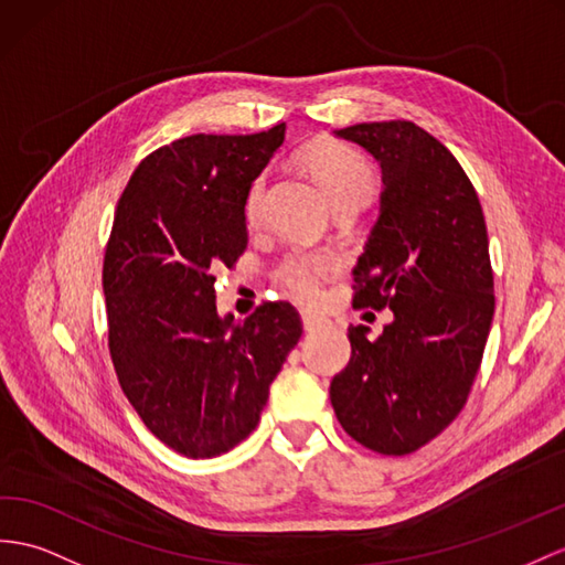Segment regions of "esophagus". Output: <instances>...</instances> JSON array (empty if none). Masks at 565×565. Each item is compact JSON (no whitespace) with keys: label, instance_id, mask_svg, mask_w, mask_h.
Wrapping results in <instances>:
<instances>
[{"label":"esophagus","instance_id":"1","mask_svg":"<svg viewBox=\"0 0 565 565\" xmlns=\"http://www.w3.org/2000/svg\"><path fill=\"white\" fill-rule=\"evenodd\" d=\"M301 323H305V330H319V328H326L328 326V319L323 313H316L311 309H301Z\"/></svg>","mask_w":565,"mask_h":565}]
</instances>
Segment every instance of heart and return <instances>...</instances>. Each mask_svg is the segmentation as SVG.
I'll use <instances>...</instances> for the list:
<instances>
[{
    "instance_id": "b5f03b06",
    "label": "heart",
    "mask_w": 565,
    "mask_h": 565,
    "mask_svg": "<svg viewBox=\"0 0 565 565\" xmlns=\"http://www.w3.org/2000/svg\"><path fill=\"white\" fill-rule=\"evenodd\" d=\"M301 164L319 182L328 203L333 209L360 211L374 194L376 179L371 164L345 143L316 141L301 150ZM266 179L258 177L246 191L244 215L246 223H258L264 215ZM338 270V260L328 254H295L278 268V280L285 290L297 299H313L321 290V282Z\"/></svg>"
}]
</instances>
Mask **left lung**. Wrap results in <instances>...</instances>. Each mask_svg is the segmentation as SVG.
Here are the masks:
<instances>
[{"instance_id":"obj_1","label":"left lung","mask_w":565,"mask_h":565,"mask_svg":"<svg viewBox=\"0 0 565 565\" xmlns=\"http://www.w3.org/2000/svg\"><path fill=\"white\" fill-rule=\"evenodd\" d=\"M381 168L379 220L356 260L354 307L393 311L379 340L350 328L352 356L330 383L354 441L407 456L460 415L493 319L489 237L460 162L412 121L335 131Z\"/></svg>"}]
</instances>
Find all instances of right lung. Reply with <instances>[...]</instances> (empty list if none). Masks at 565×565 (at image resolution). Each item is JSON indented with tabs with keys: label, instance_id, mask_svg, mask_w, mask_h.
Here are the masks:
<instances>
[{
	"label": "right lung",
	"instance_id": "right-lung-1",
	"mask_svg": "<svg viewBox=\"0 0 565 565\" xmlns=\"http://www.w3.org/2000/svg\"><path fill=\"white\" fill-rule=\"evenodd\" d=\"M285 141L194 134L150 153L117 203L103 266L119 386L164 446L215 458L249 436L301 338L299 313L266 301L242 323L215 307V270L246 249L244 201Z\"/></svg>",
	"mask_w": 565,
	"mask_h": 565
}]
</instances>
